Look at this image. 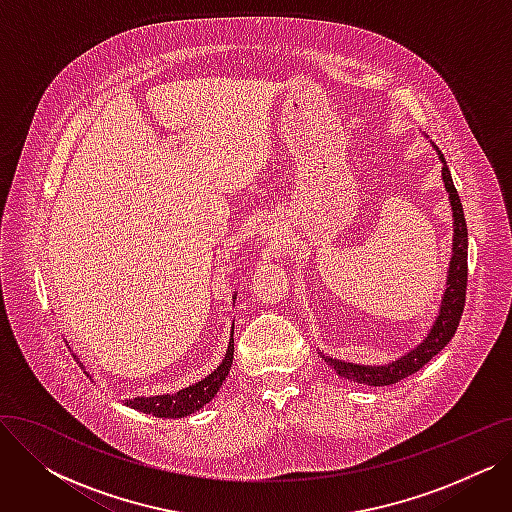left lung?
Masks as SVG:
<instances>
[{
	"label": "left lung",
	"mask_w": 512,
	"mask_h": 512,
	"mask_svg": "<svg viewBox=\"0 0 512 512\" xmlns=\"http://www.w3.org/2000/svg\"><path fill=\"white\" fill-rule=\"evenodd\" d=\"M442 159V178L444 186L448 191V199L452 205V218H454V238H452V261L448 267V282H446V292L442 299L440 315L436 319V324L432 332L427 334V338L413 348L411 353L405 357H400L398 361H392L388 365H355V363H344L336 361L324 355L326 363L340 375V378L355 382V384H365V386H390L400 380L409 378V375L417 373L427 361H432L442 348L450 342L454 336L456 328L461 324V315L465 309V297H467V222H465V213H463V203L459 193H456L450 170L446 166L444 155L438 151Z\"/></svg>",
	"instance_id": "left-lung-1"
}]
</instances>
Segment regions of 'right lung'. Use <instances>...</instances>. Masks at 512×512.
Masks as SVG:
<instances>
[{"mask_svg": "<svg viewBox=\"0 0 512 512\" xmlns=\"http://www.w3.org/2000/svg\"><path fill=\"white\" fill-rule=\"evenodd\" d=\"M232 359H234V338H230L228 351H226L224 361L220 363V367L215 369L211 375H207L205 380L197 382L195 386H188V388H184V390H180L176 394L149 396V398H143V396L130 398V400H126V407L137 409V411L147 413V415L166 417V419H178V417L193 415L203 405H207V402L215 394H218V390L222 388L224 380L228 378L230 367H232Z\"/></svg>", "mask_w": 512, "mask_h": 512, "instance_id": "right-lung-1", "label": "right lung"}]
</instances>
